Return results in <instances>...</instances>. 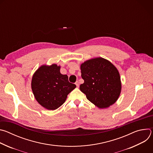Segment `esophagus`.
<instances>
[{
	"label": "esophagus",
	"mask_w": 153,
	"mask_h": 153,
	"mask_svg": "<svg viewBox=\"0 0 153 153\" xmlns=\"http://www.w3.org/2000/svg\"><path fill=\"white\" fill-rule=\"evenodd\" d=\"M75 84L76 85V86H77V87H79V82L78 81H77V82H76V83H75Z\"/></svg>",
	"instance_id": "obj_1"
}]
</instances>
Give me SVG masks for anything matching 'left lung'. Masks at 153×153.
<instances>
[{"label": "left lung", "mask_w": 153, "mask_h": 153, "mask_svg": "<svg viewBox=\"0 0 153 153\" xmlns=\"http://www.w3.org/2000/svg\"><path fill=\"white\" fill-rule=\"evenodd\" d=\"M84 83L80 90L87 99L100 108L114 104L121 91V82L117 68L108 60L97 57L85 61L80 66Z\"/></svg>", "instance_id": "8db88e82"}]
</instances>
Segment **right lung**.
<instances>
[{"label":"right lung","instance_id":"right-lung-1","mask_svg":"<svg viewBox=\"0 0 153 153\" xmlns=\"http://www.w3.org/2000/svg\"><path fill=\"white\" fill-rule=\"evenodd\" d=\"M76 87L68 81L67 75L60 73V67L42 65L34 74L31 88L38 103L49 110H54L66 100L68 94Z\"/></svg>","mask_w":153,"mask_h":153}]
</instances>
